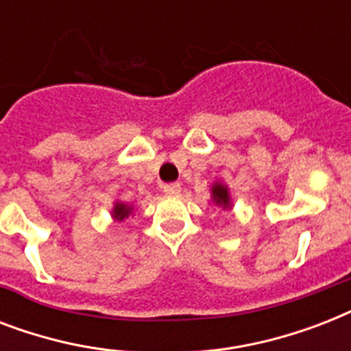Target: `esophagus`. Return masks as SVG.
Instances as JSON below:
<instances>
[{
  "mask_svg": "<svg viewBox=\"0 0 351 351\" xmlns=\"http://www.w3.org/2000/svg\"><path fill=\"white\" fill-rule=\"evenodd\" d=\"M180 184H165L164 186V193L165 195H178L180 193Z\"/></svg>",
  "mask_w": 351,
  "mask_h": 351,
  "instance_id": "34e87169",
  "label": "esophagus"
}]
</instances>
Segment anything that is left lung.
I'll return each instance as SVG.
<instances>
[{
    "label": "left lung",
    "mask_w": 351,
    "mask_h": 351,
    "mask_svg": "<svg viewBox=\"0 0 351 351\" xmlns=\"http://www.w3.org/2000/svg\"><path fill=\"white\" fill-rule=\"evenodd\" d=\"M209 191H211V202H213L215 206H219V208H222L224 211L233 209V200H231V193L228 184L217 180L215 184H211V189H209Z\"/></svg>",
    "instance_id": "1"
}]
</instances>
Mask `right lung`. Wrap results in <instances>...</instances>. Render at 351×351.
I'll return each mask as SVG.
<instances>
[{"label":"right lung","mask_w":351,"mask_h":351,"mask_svg":"<svg viewBox=\"0 0 351 351\" xmlns=\"http://www.w3.org/2000/svg\"><path fill=\"white\" fill-rule=\"evenodd\" d=\"M132 215H134V206H132V204L114 200L111 209V219L114 220V222H123V220L132 217Z\"/></svg>","instance_id":"obj_1"}]
</instances>
